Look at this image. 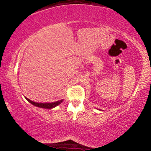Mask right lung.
Wrapping results in <instances>:
<instances>
[{"label": "right lung", "instance_id": "add662e5", "mask_svg": "<svg viewBox=\"0 0 151 151\" xmlns=\"http://www.w3.org/2000/svg\"><path fill=\"white\" fill-rule=\"evenodd\" d=\"M25 98L26 99L27 101L29 102L31 104H33L35 106H37L39 108H47V109H52L54 107H55V106H58V104H60L63 101V99H61V100H60V101H58L56 102H53V103H36V102L31 101L30 99H29L28 98H27L26 97H25Z\"/></svg>", "mask_w": 151, "mask_h": 151}]
</instances>
